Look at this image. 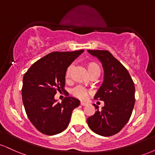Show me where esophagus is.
Listing matches in <instances>:
<instances>
[{"label": "esophagus", "instance_id": "esophagus-1", "mask_svg": "<svg viewBox=\"0 0 155 155\" xmlns=\"http://www.w3.org/2000/svg\"><path fill=\"white\" fill-rule=\"evenodd\" d=\"M81 106H86V105H87V103H85V102H84V101H81Z\"/></svg>", "mask_w": 155, "mask_h": 155}]
</instances>
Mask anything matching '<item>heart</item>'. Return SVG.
I'll return each mask as SVG.
<instances>
[{"instance_id":"b5f03b06","label":"heart","mask_w":155,"mask_h":155,"mask_svg":"<svg viewBox=\"0 0 155 155\" xmlns=\"http://www.w3.org/2000/svg\"><path fill=\"white\" fill-rule=\"evenodd\" d=\"M86 67L87 69V71L90 74V76H100L101 74V67L100 65H98L96 62L94 61H90L87 62L86 63ZM73 69V65H70L68 66V68L65 70V78L66 80H68L70 79L71 76V74ZM89 91L87 89H85L84 87L81 86H78L75 87L74 89H73L71 91V94L74 97H76V98H79L80 100H84L85 98L87 97V96L89 95Z\"/></svg>"}]
</instances>
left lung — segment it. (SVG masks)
I'll return each mask as SVG.
<instances>
[{
	"instance_id": "left-lung-1",
	"label": "left lung",
	"mask_w": 155,
	"mask_h": 155,
	"mask_svg": "<svg viewBox=\"0 0 155 155\" xmlns=\"http://www.w3.org/2000/svg\"><path fill=\"white\" fill-rule=\"evenodd\" d=\"M98 58L104 69V81L95 100L104 101L105 106L88 117L90 128L97 134L111 136L117 134L127 123L135 104V86L125 67L107 50H88Z\"/></svg>"
}]
</instances>
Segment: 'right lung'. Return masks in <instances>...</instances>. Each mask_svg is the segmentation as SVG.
Returning a JSON list of instances; mask_svg holds the SVG:
<instances>
[{"mask_svg":"<svg viewBox=\"0 0 155 155\" xmlns=\"http://www.w3.org/2000/svg\"><path fill=\"white\" fill-rule=\"evenodd\" d=\"M84 51H53L37 60L23 76L22 97L28 119L39 132L52 136L63 132L80 101L65 97L57 103V92H65V73Z\"/></svg>","mask_w":155,"mask_h":155,"instance_id":"right-lung-1","label":"right lung"}]
</instances>
